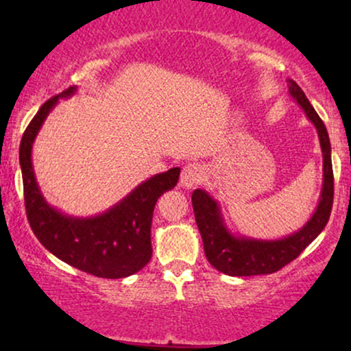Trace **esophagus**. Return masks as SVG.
I'll list each match as a JSON object with an SVG mask.
<instances>
[{"label":"esophagus","instance_id":"34e87169","mask_svg":"<svg viewBox=\"0 0 351 351\" xmlns=\"http://www.w3.org/2000/svg\"><path fill=\"white\" fill-rule=\"evenodd\" d=\"M203 168H201V165L198 163H189L186 167L183 168V171H181V176H180V183L183 188H193L196 186V184H199L201 181H203Z\"/></svg>","mask_w":351,"mask_h":351}]
</instances>
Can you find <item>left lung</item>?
Here are the masks:
<instances>
[{
    "mask_svg": "<svg viewBox=\"0 0 351 351\" xmlns=\"http://www.w3.org/2000/svg\"><path fill=\"white\" fill-rule=\"evenodd\" d=\"M289 94L317 128L322 156H324V184H322L320 201H318L315 213L299 231L282 239L267 241L232 234L221 215L219 203L204 189H195L191 195V203L201 239H203L204 254L209 264L226 276L244 277L280 271L284 265L297 259L300 252L324 231L328 223L333 204L332 147H330L328 132L315 108L310 106L304 90L293 80H289Z\"/></svg>",
    "mask_w": 351,
    "mask_h": 351,
    "instance_id": "1",
    "label": "left lung"
}]
</instances>
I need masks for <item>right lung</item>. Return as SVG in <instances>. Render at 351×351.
I'll use <instances>...</instances> for the list:
<instances>
[{
	"label": "right lung",
	"mask_w": 351,
	"mask_h": 351,
	"mask_svg": "<svg viewBox=\"0 0 351 351\" xmlns=\"http://www.w3.org/2000/svg\"><path fill=\"white\" fill-rule=\"evenodd\" d=\"M69 87L47 100L27 125L19 145L24 204L31 229L44 247L60 261L95 277L122 279L152 259V217L156 201L176 186L180 168L152 176L107 211L90 217L64 215L47 203L33 170V143L59 99L75 94Z\"/></svg>",
	"instance_id": "add662e5"
}]
</instances>
